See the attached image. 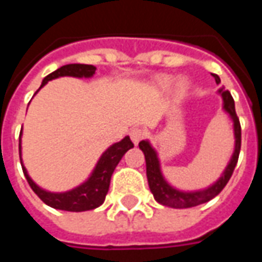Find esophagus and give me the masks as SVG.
Here are the masks:
<instances>
[{
    "label": "esophagus",
    "instance_id": "obj_1",
    "mask_svg": "<svg viewBox=\"0 0 262 262\" xmlns=\"http://www.w3.org/2000/svg\"><path fill=\"white\" fill-rule=\"evenodd\" d=\"M143 137H144V130H142V129L135 127V129H132L130 130V139L135 144H137V143L140 142Z\"/></svg>",
    "mask_w": 262,
    "mask_h": 262
}]
</instances>
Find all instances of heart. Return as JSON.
<instances>
[{"mask_svg":"<svg viewBox=\"0 0 262 262\" xmlns=\"http://www.w3.org/2000/svg\"><path fill=\"white\" fill-rule=\"evenodd\" d=\"M157 85L161 86V88H168V86L172 84V77L170 75H160L159 78H157ZM187 90V81L185 80H178L176 84V91L178 94H182V92H185Z\"/></svg>","mask_w":262,"mask_h":262,"instance_id":"obj_1","label":"heart"}]
</instances>
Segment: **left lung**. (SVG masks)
<instances>
[{"label":"left lung","mask_w":262,"mask_h":262,"mask_svg":"<svg viewBox=\"0 0 262 262\" xmlns=\"http://www.w3.org/2000/svg\"><path fill=\"white\" fill-rule=\"evenodd\" d=\"M213 77L216 84H220L219 75L213 74ZM219 92L222 94V98H223V109L230 115L231 120H233L236 146H234V153L231 156L230 163L227 164L222 177L214 182L212 187L206 188L203 191H195V192H182V191H178L176 188H172L168 182L165 181L164 177L161 174L159 157H157L156 150L151 147V144L147 140H142L139 143V147L144 153V159H146V174H147L148 187H150V191L154 195V199L161 205L177 209L192 208V206L202 205V203L213 199L216 195H219L222 192V189L226 187V184L230 180L231 174L234 171V167L237 164V160H238L240 147H242V126H240V120L237 118L234 99L231 97V94L229 91H225L223 88H220Z\"/></svg>","instance_id":"obj_1"}]
</instances>
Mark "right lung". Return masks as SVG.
<instances>
[{"label":"right lung","instance_id":"1","mask_svg":"<svg viewBox=\"0 0 262 262\" xmlns=\"http://www.w3.org/2000/svg\"><path fill=\"white\" fill-rule=\"evenodd\" d=\"M95 67L91 64H67L60 67L53 73H50L48 77H45L42 81V88L45 84H48V81L59 78V77H78V78H90L95 74ZM39 88V90H40ZM37 90V91H39ZM22 133V132H20ZM133 147L130 137L126 136L120 142L115 143L111 147L101 156V159L98 160L95 168L92 171L91 177L86 180L84 184H81L80 187L74 188L67 192H48L40 187H37L35 182L32 181L31 177L28 176V171L22 164V170L25 174L26 180L29 182V185L33 189V192L42 199L43 202L52 206L54 209L60 210H69V212H84V210H91L98 206H101L105 201V196L108 193L109 184H111V177L114 174L116 165L119 164L120 159L123 157V154ZM19 157H20V136H19ZM22 160V159H20Z\"/></svg>","mask_w":262,"mask_h":262}]
</instances>
